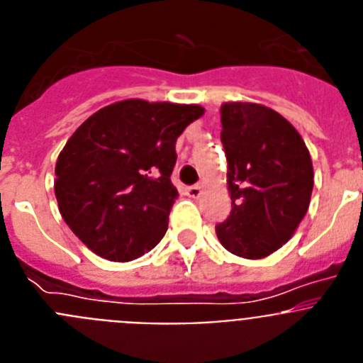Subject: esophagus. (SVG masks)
Instances as JSON below:
<instances>
[{
	"label": "esophagus",
	"mask_w": 363,
	"mask_h": 363,
	"mask_svg": "<svg viewBox=\"0 0 363 363\" xmlns=\"http://www.w3.org/2000/svg\"><path fill=\"white\" fill-rule=\"evenodd\" d=\"M201 192H203V187H201V185H192V187L187 189V194L191 198H200Z\"/></svg>",
	"instance_id": "obj_1"
}]
</instances>
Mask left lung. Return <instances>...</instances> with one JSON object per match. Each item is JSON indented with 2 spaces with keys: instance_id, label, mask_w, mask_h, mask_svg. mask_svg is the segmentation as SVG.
<instances>
[{
  "instance_id": "obj_1",
  "label": "left lung",
  "mask_w": 363,
  "mask_h": 363,
  "mask_svg": "<svg viewBox=\"0 0 363 363\" xmlns=\"http://www.w3.org/2000/svg\"><path fill=\"white\" fill-rule=\"evenodd\" d=\"M220 114L233 211L216 234L233 255L265 258L293 238L309 209V149L293 125L265 105L227 101Z\"/></svg>"
}]
</instances>
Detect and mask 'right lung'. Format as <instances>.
<instances>
[{
	"instance_id": "add662e5",
	"label": "right lung",
	"mask_w": 363,
	"mask_h": 363,
	"mask_svg": "<svg viewBox=\"0 0 363 363\" xmlns=\"http://www.w3.org/2000/svg\"><path fill=\"white\" fill-rule=\"evenodd\" d=\"M192 104L123 99L99 108L56 162L57 209L94 255L130 262L158 245L178 191L176 140L203 116Z\"/></svg>"
}]
</instances>
